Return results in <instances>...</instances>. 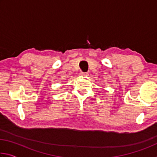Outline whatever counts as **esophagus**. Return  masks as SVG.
<instances>
[{"label":"esophagus","mask_w":157,"mask_h":157,"mask_svg":"<svg viewBox=\"0 0 157 157\" xmlns=\"http://www.w3.org/2000/svg\"><path fill=\"white\" fill-rule=\"evenodd\" d=\"M80 75L82 76H88L89 75V73L87 72H81L80 73Z\"/></svg>","instance_id":"1"}]
</instances>
